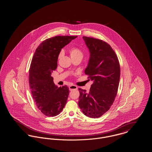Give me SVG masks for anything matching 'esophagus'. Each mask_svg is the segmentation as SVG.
<instances>
[{
    "label": "esophagus",
    "instance_id": "obj_1",
    "mask_svg": "<svg viewBox=\"0 0 152 152\" xmlns=\"http://www.w3.org/2000/svg\"><path fill=\"white\" fill-rule=\"evenodd\" d=\"M69 89L70 91H72L73 89H77V87H76V86H74V85H71L69 87Z\"/></svg>",
    "mask_w": 152,
    "mask_h": 152
}]
</instances>
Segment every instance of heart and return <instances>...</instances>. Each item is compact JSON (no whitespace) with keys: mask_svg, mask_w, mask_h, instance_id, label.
<instances>
[{"mask_svg":"<svg viewBox=\"0 0 152 152\" xmlns=\"http://www.w3.org/2000/svg\"><path fill=\"white\" fill-rule=\"evenodd\" d=\"M69 53H70L71 58H77V57L83 58V52L77 47L71 48L69 50ZM60 55H61V53L60 54L59 56H60Z\"/></svg>","mask_w":152,"mask_h":152,"instance_id":"heart-1","label":"heart"}]
</instances>
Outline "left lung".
<instances>
[{"mask_svg": "<svg viewBox=\"0 0 152 152\" xmlns=\"http://www.w3.org/2000/svg\"><path fill=\"white\" fill-rule=\"evenodd\" d=\"M89 53L85 73L93 84L89 92L79 89L78 105L90 118H99L107 112L115 99L119 85L120 66L110 45L100 39L83 36Z\"/></svg>", "mask_w": 152, "mask_h": 152, "instance_id": "left-lung-1", "label": "left lung"}]
</instances>
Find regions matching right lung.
<instances>
[{
  "label": "right lung",
  "instance_id": "add662e5",
  "mask_svg": "<svg viewBox=\"0 0 152 152\" xmlns=\"http://www.w3.org/2000/svg\"><path fill=\"white\" fill-rule=\"evenodd\" d=\"M76 37L58 36L47 39L38 46L34 55L29 68V86L37 108L45 116H57L66 103L69 88H58L51 75L57 68L61 49Z\"/></svg>",
  "mask_w": 152,
  "mask_h": 152
}]
</instances>
